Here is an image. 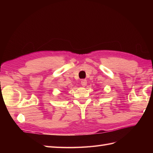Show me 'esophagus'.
Returning <instances> with one entry per match:
<instances>
[{"mask_svg":"<svg viewBox=\"0 0 153 153\" xmlns=\"http://www.w3.org/2000/svg\"><path fill=\"white\" fill-rule=\"evenodd\" d=\"M81 84H82V85L83 87L86 86L87 84V80H85V79H82V82H81Z\"/></svg>","mask_w":153,"mask_h":153,"instance_id":"34e87169","label":"esophagus"}]
</instances>
